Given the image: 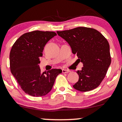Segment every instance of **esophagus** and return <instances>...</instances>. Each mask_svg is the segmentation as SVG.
I'll use <instances>...</instances> for the list:
<instances>
[{
    "label": "esophagus",
    "instance_id": "1",
    "mask_svg": "<svg viewBox=\"0 0 122 122\" xmlns=\"http://www.w3.org/2000/svg\"><path fill=\"white\" fill-rule=\"evenodd\" d=\"M70 71V70H66V69H62V73H67V72H69Z\"/></svg>",
    "mask_w": 122,
    "mask_h": 122
}]
</instances>
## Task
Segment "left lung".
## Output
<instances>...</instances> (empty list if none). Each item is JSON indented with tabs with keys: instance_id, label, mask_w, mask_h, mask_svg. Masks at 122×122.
Returning a JSON list of instances; mask_svg holds the SVG:
<instances>
[{
	"instance_id": "1",
	"label": "left lung",
	"mask_w": 122,
	"mask_h": 122,
	"mask_svg": "<svg viewBox=\"0 0 122 122\" xmlns=\"http://www.w3.org/2000/svg\"><path fill=\"white\" fill-rule=\"evenodd\" d=\"M83 62L81 71H77L78 81L73 86L77 90L86 92L99 87L106 75L111 63L110 46L106 38L93 28L77 27L57 31Z\"/></svg>"
}]
</instances>
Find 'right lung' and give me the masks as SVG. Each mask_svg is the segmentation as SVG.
I'll use <instances>...</instances> for the list:
<instances>
[{
  "label": "right lung",
  "instance_id": "1",
  "mask_svg": "<svg viewBox=\"0 0 122 122\" xmlns=\"http://www.w3.org/2000/svg\"><path fill=\"white\" fill-rule=\"evenodd\" d=\"M56 35L54 32L34 30L18 38L10 52V71L22 90L34 97L46 95L52 89L61 69L41 72L39 58L46 43Z\"/></svg>",
  "mask_w": 122,
  "mask_h": 122
}]
</instances>
